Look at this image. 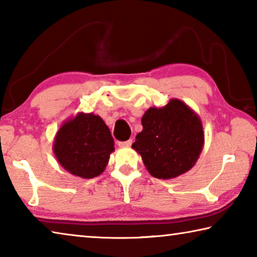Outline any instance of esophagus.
<instances>
[{
	"label": "esophagus",
	"mask_w": 257,
	"mask_h": 257,
	"mask_svg": "<svg viewBox=\"0 0 257 257\" xmlns=\"http://www.w3.org/2000/svg\"><path fill=\"white\" fill-rule=\"evenodd\" d=\"M132 144H133L132 139H129V141H125V142H119L118 143L119 147H129Z\"/></svg>",
	"instance_id": "obj_1"
}]
</instances>
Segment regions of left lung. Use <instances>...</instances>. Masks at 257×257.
<instances>
[{
  "mask_svg": "<svg viewBox=\"0 0 257 257\" xmlns=\"http://www.w3.org/2000/svg\"><path fill=\"white\" fill-rule=\"evenodd\" d=\"M142 124L132 147L151 176L173 179L196 164L204 146L203 123L186 103L171 98L162 107H150Z\"/></svg>",
  "mask_w": 257,
  "mask_h": 257,
  "instance_id": "obj_1",
  "label": "left lung"
}]
</instances>
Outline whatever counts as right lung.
Returning <instances> with one entry per match:
<instances>
[{
  "instance_id": "1",
  "label": "right lung",
  "mask_w": 257,
  "mask_h": 257,
  "mask_svg": "<svg viewBox=\"0 0 257 257\" xmlns=\"http://www.w3.org/2000/svg\"><path fill=\"white\" fill-rule=\"evenodd\" d=\"M52 149L64 170L92 179L105 170L114 141L101 116L79 112L61 124Z\"/></svg>"
}]
</instances>
